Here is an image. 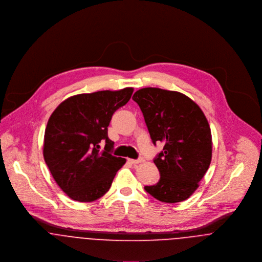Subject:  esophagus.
I'll list each match as a JSON object with an SVG mask.
<instances>
[{"instance_id": "34e87169", "label": "esophagus", "mask_w": 262, "mask_h": 262, "mask_svg": "<svg viewBox=\"0 0 262 262\" xmlns=\"http://www.w3.org/2000/svg\"><path fill=\"white\" fill-rule=\"evenodd\" d=\"M128 161L130 163H132V164H138V163H140L142 161V159H128Z\"/></svg>"}]
</instances>
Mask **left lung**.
I'll use <instances>...</instances> for the list:
<instances>
[{
    "mask_svg": "<svg viewBox=\"0 0 262 262\" xmlns=\"http://www.w3.org/2000/svg\"><path fill=\"white\" fill-rule=\"evenodd\" d=\"M132 99L143 113L152 142L164 144L153 160L160 180L145 190L163 203L186 201L200 186L212 159V134L205 114L180 92L144 88Z\"/></svg>",
    "mask_w": 262,
    "mask_h": 262,
    "instance_id": "8db88e82",
    "label": "left lung"
}]
</instances>
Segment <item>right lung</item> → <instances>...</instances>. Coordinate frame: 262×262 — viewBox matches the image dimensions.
I'll list each match as a JSON object with an SVG mask.
<instances>
[{"label":"right lung","instance_id":"add662e5","mask_svg":"<svg viewBox=\"0 0 262 262\" xmlns=\"http://www.w3.org/2000/svg\"><path fill=\"white\" fill-rule=\"evenodd\" d=\"M133 91L125 88L75 95L51 114L44 134V160L58 187L74 201L100 199L125 164V158L110 152L114 142L108 137V126ZM101 142H105L103 150Z\"/></svg>","mask_w":262,"mask_h":262}]
</instances>
